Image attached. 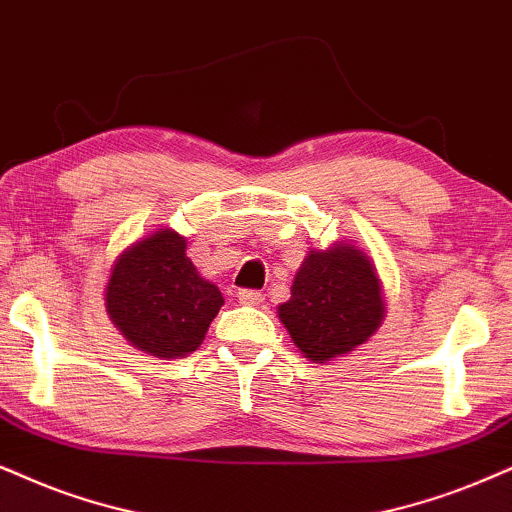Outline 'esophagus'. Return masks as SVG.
<instances>
[{
  "label": "esophagus",
  "instance_id": "obj_1",
  "mask_svg": "<svg viewBox=\"0 0 512 512\" xmlns=\"http://www.w3.org/2000/svg\"><path fill=\"white\" fill-rule=\"evenodd\" d=\"M238 300H241L243 304H250V307H257V304H262L264 295L260 293V290L243 288V290H238Z\"/></svg>",
  "mask_w": 512,
  "mask_h": 512
}]
</instances>
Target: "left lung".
<instances>
[{
    "label": "left lung",
    "instance_id": "left-lung-1",
    "mask_svg": "<svg viewBox=\"0 0 512 512\" xmlns=\"http://www.w3.org/2000/svg\"><path fill=\"white\" fill-rule=\"evenodd\" d=\"M385 316L375 269L364 252L342 243L312 250L297 271L278 319L312 361L345 357L378 331Z\"/></svg>",
    "mask_w": 512,
    "mask_h": 512
}]
</instances>
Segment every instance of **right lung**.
I'll list each match as a JSON object with an SVG mask.
<instances>
[{
	"label": "right lung",
	"instance_id": "add662e5",
	"mask_svg": "<svg viewBox=\"0 0 512 512\" xmlns=\"http://www.w3.org/2000/svg\"><path fill=\"white\" fill-rule=\"evenodd\" d=\"M224 297L186 257V241L170 229L134 243L115 262L106 309L141 352L177 359L196 352Z\"/></svg>",
	"mask_w": 512,
	"mask_h": 512
}]
</instances>
